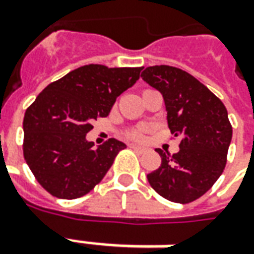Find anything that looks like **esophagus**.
I'll return each mask as SVG.
<instances>
[{"mask_svg": "<svg viewBox=\"0 0 254 254\" xmlns=\"http://www.w3.org/2000/svg\"><path fill=\"white\" fill-rule=\"evenodd\" d=\"M129 147H130V149L136 150V151H139V153H143V151L146 150L144 147H143V146H139V144H130Z\"/></svg>", "mask_w": 254, "mask_h": 254, "instance_id": "esophagus-1", "label": "esophagus"}]
</instances>
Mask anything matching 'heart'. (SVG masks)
I'll use <instances>...</instances> for the list:
<instances>
[{"mask_svg": "<svg viewBox=\"0 0 254 254\" xmlns=\"http://www.w3.org/2000/svg\"><path fill=\"white\" fill-rule=\"evenodd\" d=\"M146 130H147V127H133V129H130V130L127 132V136L129 139H133V140H140Z\"/></svg>", "mask_w": 254, "mask_h": 254, "instance_id": "heart-1", "label": "heart"}]
</instances>
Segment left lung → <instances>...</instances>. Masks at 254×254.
Masks as SVG:
<instances>
[{
	"instance_id": "8db88e82",
	"label": "left lung",
	"mask_w": 254,
	"mask_h": 254,
	"mask_svg": "<svg viewBox=\"0 0 254 254\" xmlns=\"http://www.w3.org/2000/svg\"><path fill=\"white\" fill-rule=\"evenodd\" d=\"M146 83L163 94L168 127L181 137L179 151L161 157L147 181L158 194L174 203H190L215 184L227 164L232 127L225 105L196 77L168 65L141 72Z\"/></svg>"
}]
</instances>
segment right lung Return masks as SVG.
<instances>
[{
    "mask_svg": "<svg viewBox=\"0 0 254 254\" xmlns=\"http://www.w3.org/2000/svg\"><path fill=\"white\" fill-rule=\"evenodd\" d=\"M141 69L84 65L48 84L26 110L23 156L48 193L76 199L101 182L127 144L110 139L94 149L86 134L139 80Z\"/></svg>",
    "mask_w": 254,
    "mask_h": 254,
    "instance_id": "obj_1",
    "label": "right lung"
}]
</instances>
